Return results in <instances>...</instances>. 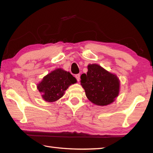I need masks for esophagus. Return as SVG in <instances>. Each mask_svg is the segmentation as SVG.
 Listing matches in <instances>:
<instances>
[{
  "instance_id": "obj_1",
  "label": "esophagus",
  "mask_w": 153,
  "mask_h": 153,
  "mask_svg": "<svg viewBox=\"0 0 153 153\" xmlns=\"http://www.w3.org/2000/svg\"><path fill=\"white\" fill-rule=\"evenodd\" d=\"M75 78H76V80L78 82L80 81V74H76V75H75Z\"/></svg>"
}]
</instances>
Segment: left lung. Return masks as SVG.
<instances>
[{
	"label": "left lung",
	"mask_w": 153,
	"mask_h": 153,
	"mask_svg": "<svg viewBox=\"0 0 153 153\" xmlns=\"http://www.w3.org/2000/svg\"><path fill=\"white\" fill-rule=\"evenodd\" d=\"M87 68V74L83 73L80 76V82L88 100L99 106L114 102L119 92L117 76L96 64H89Z\"/></svg>",
	"instance_id": "obj_1"
}]
</instances>
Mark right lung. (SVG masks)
<instances>
[{
	"label": "right lung",
	"instance_id": "obj_1",
	"mask_svg": "<svg viewBox=\"0 0 153 153\" xmlns=\"http://www.w3.org/2000/svg\"><path fill=\"white\" fill-rule=\"evenodd\" d=\"M76 82V78L70 73L58 68L43 77L37 87L46 101L54 102L63 96L69 85Z\"/></svg>",
	"mask_w": 153,
	"mask_h": 153
}]
</instances>
